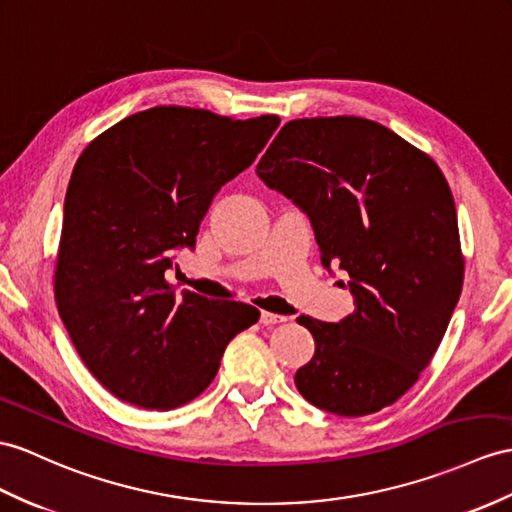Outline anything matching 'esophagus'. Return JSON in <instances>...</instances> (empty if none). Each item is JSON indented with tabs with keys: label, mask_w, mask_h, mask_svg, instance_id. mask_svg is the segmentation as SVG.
<instances>
[{
	"label": "esophagus",
	"mask_w": 512,
	"mask_h": 512,
	"mask_svg": "<svg viewBox=\"0 0 512 512\" xmlns=\"http://www.w3.org/2000/svg\"><path fill=\"white\" fill-rule=\"evenodd\" d=\"M282 321H286L284 315L269 313V310H263V313H260V323H263V326H273V323H282Z\"/></svg>",
	"instance_id": "esophagus-1"
}]
</instances>
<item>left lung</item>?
Masks as SVG:
<instances>
[{
    "label": "left lung",
    "instance_id": "left-lung-1",
    "mask_svg": "<svg viewBox=\"0 0 512 512\" xmlns=\"http://www.w3.org/2000/svg\"><path fill=\"white\" fill-rule=\"evenodd\" d=\"M258 178L308 215L321 265L347 271L354 313L297 317L315 356L295 373L304 400L341 417L378 413L428 367L463 291L450 186L436 162L360 117L289 121Z\"/></svg>",
    "mask_w": 512,
    "mask_h": 512
}]
</instances>
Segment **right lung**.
Here are the masks:
<instances>
[{
	"mask_svg": "<svg viewBox=\"0 0 512 512\" xmlns=\"http://www.w3.org/2000/svg\"><path fill=\"white\" fill-rule=\"evenodd\" d=\"M280 117H219L156 106L115 123L73 167L62 213L54 293L93 376L141 408L171 410L217 376L258 308L176 293L165 280L226 182L245 171Z\"/></svg>",
	"mask_w": 512,
	"mask_h": 512,
	"instance_id": "right-lung-1",
	"label": "right lung"
}]
</instances>
